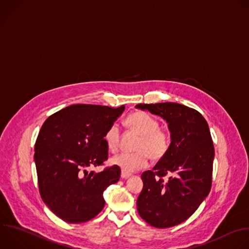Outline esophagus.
Listing matches in <instances>:
<instances>
[{
  "label": "esophagus",
  "mask_w": 249,
  "mask_h": 249,
  "mask_svg": "<svg viewBox=\"0 0 249 249\" xmlns=\"http://www.w3.org/2000/svg\"><path fill=\"white\" fill-rule=\"evenodd\" d=\"M130 176H131L130 173H126V172H124V171L121 172V178H122V179H127V178H129Z\"/></svg>",
  "instance_id": "1"
}]
</instances>
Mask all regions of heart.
<instances>
[{"mask_svg": "<svg viewBox=\"0 0 249 249\" xmlns=\"http://www.w3.org/2000/svg\"><path fill=\"white\" fill-rule=\"evenodd\" d=\"M127 127L138 134L140 139L136 145V152H121L111 158V163L126 173H132L148 165L149 157L152 160H160L167 154L170 143V133L159 127L158 120L144 112L136 111L130 114L126 120ZM121 131L116 123L111 124L106 134L105 141L108 149L115 152L119 148Z\"/></svg>", "mask_w": 249, "mask_h": 249, "instance_id": "b5f03b06", "label": "heart"}]
</instances>
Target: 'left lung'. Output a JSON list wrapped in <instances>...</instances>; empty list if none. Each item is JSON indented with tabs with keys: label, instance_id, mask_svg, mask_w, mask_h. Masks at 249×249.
Segmentation results:
<instances>
[{
	"label": "left lung",
	"instance_id": "left-lung-1",
	"mask_svg": "<svg viewBox=\"0 0 249 249\" xmlns=\"http://www.w3.org/2000/svg\"><path fill=\"white\" fill-rule=\"evenodd\" d=\"M136 107L163 117L171 132L167 154L142 174L138 212L152 227H174L189 219L211 190L215 152L209 127L197 110L180 104H139Z\"/></svg>",
	"mask_w": 249,
	"mask_h": 249
}]
</instances>
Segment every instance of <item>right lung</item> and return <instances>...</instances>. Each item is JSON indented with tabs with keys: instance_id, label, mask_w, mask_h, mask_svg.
<instances>
[{
	"instance_id": "right-lung-1",
	"label": "right lung",
	"mask_w": 249,
	"mask_h": 249,
	"mask_svg": "<svg viewBox=\"0 0 249 249\" xmlns=\"http://www.w3.org/2000/svg\"><path fill=\"white\" fill-rule=\"evenodd\" d=\"M124 108L72 105L42 125L34 153L39 193L61 220L84 223L103 210L104 192L118 182L121 170L115 165L100 173L87 168L102 166L107 160L105 134Z\"/></svg>"
}]
</instances>
